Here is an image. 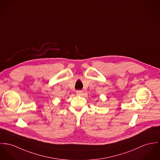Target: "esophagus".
<instances>
[{
	"instance_id": "esophagus-1",
	"label": "esophagus",
	"mask_w": 160,
	"mask_h": 160,
	"mask_svg": "<svg viewBox=\"0 0 160 160\" xmlns=\"http://www.w3.org/2000/svg\"><path fill=\"white\" fill-rule=\"evenodd\" d=\"M83 92L82 91H77L76 92V94H77V96H82V95H83Z\"/></svg>"
}]
</instances>
